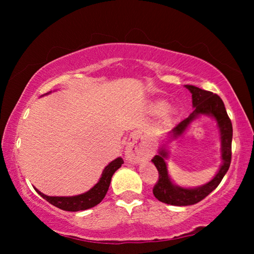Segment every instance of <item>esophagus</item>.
Segmentation results:
<instances>
[{
    "label": "esophagus",
    "instance_id": "esophagus-1",
    "mask_svg": "<svg viewBox=\"0 0 254 254\" xmlns=\"http://www.w3.org/2000/svg\"><path fill=\"white\" fill-rule=\"evenodd\" d=\"M153 152L150 149H145L140 142V135L137 133L131 134L130 139L126 148V158L127 160L133 163H137L142 160H147L152 157Z\"/></svg>",
    "mask_w": 254,
    "mask_h": 254
}]
</instances>
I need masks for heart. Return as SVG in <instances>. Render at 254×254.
Segmentation results:
<instances>
[{"label":"heart","mask_w":254,"mask_h":254,"mask_svg":"<svg viewBox=\"0 0 254 254\" xmlns=\"http://www.w3.org/2000/svg\"><path fill=\"white\" fill-rule=\"evenodd\" d=\"M166 109H167V103L163 101L156 103L153 106V111L156 112V113H161V112H163Z\"/></svg>","instance_id":"heart-1"}]
</instances>
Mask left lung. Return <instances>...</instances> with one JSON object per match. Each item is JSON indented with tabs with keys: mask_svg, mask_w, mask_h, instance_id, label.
<instances>
[{
	"mask_svg": "<svg viewBox=\"0 0 254 254\" xmlns=\"http://www.w3.org/2000/svg\"><path fill=\"white\" fill-rule=\"evenodd\" d=\"M186 88L191 93L192 106L194 111L189 114V117L178 123L169 134L176 139L186 131L195 119L200 115H208L216 120L218 128L221 132V144H222V165L218 173L215 177L203 186L196 188H183L175 185L168 175L166 159L168 152L165 148L159 149V153L152 158V162L156 166L159 173L158 183L153 187V195L158 200L165 204L175 206H188L198 203L208 196L215 188L222 182L231 165L232 158V136H233V127L232 122L226 113L224 103L221 97L212 92L205 91L192 85H186Z\"/></svg>",
	"mask_w": 254,
	"mask_h": 254,
	"instance_id": "left-lung-1",
	"label": "left lung"
}]
</instances>
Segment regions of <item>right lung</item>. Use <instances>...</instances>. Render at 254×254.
I'll return each mask as SVG.
<instances>
[{"instance_id":"obj_1","label":"right lung","mask_w":254,"mask_h":254,"mask_svg":"<svg viewBox=\"0 0 254 254\" xmlns=\"http://www.w3.org/2000/svg\"><path fill=\"white\" fill-rule=\"evenodd\" d=\"M123 165V159L117 158L115 160L110 162L109 165L105 167L103 170L102 177L98 180V183L88 191L84 192V194L77 195V196H70V197H59V196H47L42 194L41 191H36L39 194L42 198H45L50 204H53L56 207H58L63 210H67V212H78V210H85L88 208H92L97 204H100L104 198L107 190H109L112 176L117 171L120 167Z\"/></svg>"}]
</instances>
